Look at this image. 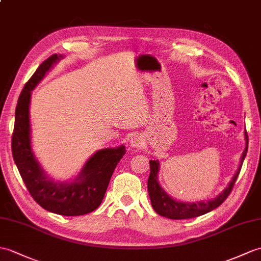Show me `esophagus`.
<instances>
[{
    "label": "esophagus",
    "mask_w": 261,
    "mask_h": 261,
    "mask_svg": "<svg viewBox=\"0 0 261 261\" xmlns=\"http://www.w3.org/2000/svg\"><path fill=\"white\" fill-rule=\"evenodd\" d=\"M143 144H144V140H143V138L140 135L132 136L131 140H130V145H131L132 148L140 149Z\"/></svg>",
    "instance_id": "obj_1"
}]
</instances>
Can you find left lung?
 Here are the masks:
<instances>
[{
	"instance_id": "8db88e82",
	"label": "left lung",
	"mask_w": 261,
	"mask_h": 261,
	"mask_svg": "<svg viewBox=\"0 0 261 261\" xmlns=\"http://www.w3.org/2000/svg\"><path fill=\"white\" fill-rule=\"evenodd\" d=\"M245 139H246V148L244 152L241 154L239 167L237 169V172L233 174L232 179L230 180L229 185L225 188V190L220 192L219 195L216 196L213 199L209 200H201V201L196 202H184L178 201L173 198H171L168 193L161 188L159 180H158V172L160 169V163L158 160H150V175L148 179V192L151 200V204L152 208L158 215L169 218V219H189V218H195L202 216L207 213H210L211 210L216 209L217 207L225 201L229 193L231 192L232 187L238 178V174L240 172V169L244 162L247 150H248V136L247 132H245Z\"/></svg>"
}]
</instances>
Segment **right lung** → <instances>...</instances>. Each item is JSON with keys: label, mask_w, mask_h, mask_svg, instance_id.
Wrapping results in <instances>:
<instances>
[{"label": "right lung", "mask_w": 261, "mask_h": 261, "mask_svg": "<svg viewBox=\"0 0 261 261\" xmlns=\"http://www.w3.org/2000/svg\"><path fill=\"white\" fill-rule=\"evenodd\" d=\"M61 59V54L46 59L24 86L15 109L12 153L23 182L35 201L50 213L74 217L92 213L101 204L114 169L125 153V147L122 144L98 150L76 177L66 182L54 181L42 169L31 144V95L32 90Z\"/></svg>", "instance_id": "obj_1"}]
</instances>
